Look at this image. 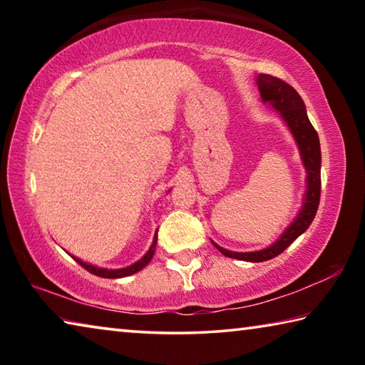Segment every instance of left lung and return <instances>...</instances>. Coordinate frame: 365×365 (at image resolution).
I'll list each match as a JSON object with an SVG mask.
<instances>
[{
	"label": "left lung",
	"mask_w": 365,
	"mask_h": 365,
	"mask_svg": "<svg viewBox=\"0 0 365 365\" xmlns=\"http://www.w3.org/2000/svg\"><path fill=\"white\" fill-rule=\"evenodd\" d=\"M256 82L262 101L270 104L275 110H279L282 119L285 120L289 132L293 133L296 143H298L302 164H304L307 172V190L299 214L296 215L292 225L280 235V238L274 245H270L269 248L255 252H235L220 248L219 245L212 242V245L224 256L248 262H262L279 256L312 224L320 201V159H322L320 158L319 135L316 128L312 127L311 120H309L304 101L301 100L298 91L292 85L283 82L282 78L267 76V73H259Z\"/></svg>",
	"instance_id": "left-lung-1"
}]
</instances>
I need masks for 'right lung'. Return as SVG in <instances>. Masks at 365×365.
<instances>
[{
    "instance_id": "right-lung-1",
    "label": "right lung",
    "mask_w": 365,
    "mask_h": 365,
    "mask_svg": "<svg viewBox=\"0 0 365 365\" xmlns=\"http://www.w3.org/2000/svg\"><path fill=\"white\" fill-rule=\"evenodd\" d=\"M156 245H158V232H156V237H154V240H153L151 248L148 250L146 255H145L143 257H141L138 262L128 265V267H125V269H115V270L100 269V267H96V265H91V264H86V262H83V261H80L78 257H73V256H72V257L76 259V261H77L80 265H82L83 269L88 270L90 274L98 275V277H103V279H122V277H128V275H132V274H137V272H140L141 269H143L145 265L150 264V261H151L153 256H154V251H156Z\"/></svg>"
}]
</instances>
